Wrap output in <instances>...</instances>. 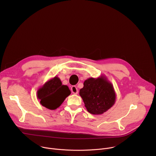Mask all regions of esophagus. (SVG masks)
Returning a JSON list of instances; mask_svg holds the SVG:
<instances>
[{"instance_id":"34e87169","label":"esophagus","mask_w":156,"mask_h":156,"mask_svg":"<svg viewBox=\"0 0 156 156\" xmlns=\"http://www.w3.org/2000/svg\"><path fill=\"white\" fill-rule=\"evenodd\" d=\"M71 91L72 92V93L75 94H77L78 93V89L75 86H73L71 87Z\"/></svg>"}]
</instances>
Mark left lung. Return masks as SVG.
Segmentation results:
<instances>
[{"label": "left lung", "instance_id": "left-lung-1", "mask_svg": "<svg viewBox=\"0 0 156 156\" xmlns=\"http://www.w3.org/2000/svg\"><path fill=\"white\" fill-rule=\"evenodd\" d=\"M83 85L79 94L88 112L101 115L114 105L116 94L114 86L104 75L88 78Z\"/></svg>", "mask_w": 156, "mask_h": 156}]
</instances>
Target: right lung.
Listing matches in <instances>:
<instances>
[{
  "mask_svg": "<svg viewBox=\"0 0 156 156\" xmlns=\"http://www.w3.org/2000/svg\"><path fill=\"white\" fill-rule=\"evenodd\" d=\"M70 94L68 86L62 84L60 79L55 76L38 89L37 98L42 106L50 110H55Z\"/></svg>",
  "mask_w": 156,
  "mask_h": 156,
  "instance_id": "add662e5",
  "label": "right lung"
}]
</instances>
